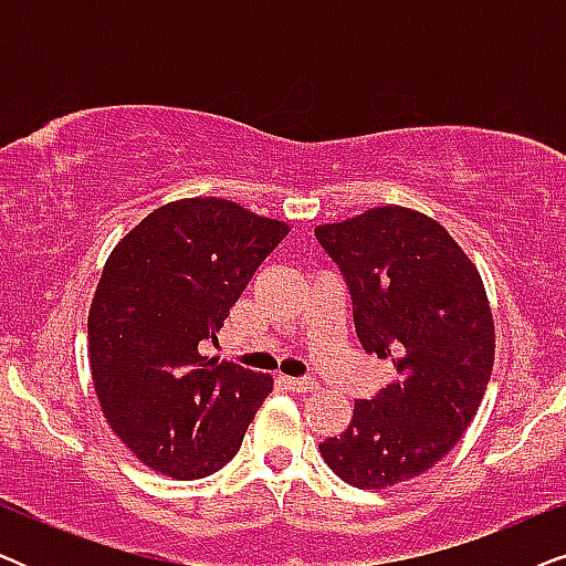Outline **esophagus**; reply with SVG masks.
I'll return each mask as SVG.
<instances>
[{
	"label": "esophagus",
	"mask_w": 566,
	"mask_h": 566,
	"mask_svg": "<svg viewBox=\"0 0 566 566\" xmlns=\"http://www.w3.org/2000/svg\"><path fill=\"white\" fill-rule=\"evenodd\" d=\"M283 384L296 394H308V391L316 389L314 378H283Z\"/></svg>",
	"instance_id": "1"
}]
</instances>
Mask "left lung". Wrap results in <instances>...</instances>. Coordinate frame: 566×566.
<instances>
[{"label":"left lung","mask_w":566,"mask_h":566,"mask_svg":"<svg viewBox=\"0 0 566 566\" xmlns=\"http://www.w3.org/2000/svg\"><path fill=\"white\" fill-rule=\"evenodd\" d=\"M314 234L343 270L360 345L397 368L319 451L347 484L386 490L436 467L474 420L494 363L490 298L459 242L415 208L376 206Z\"/></svg>","instance_id":"1"}]
</instances>
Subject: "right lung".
<instances>
[{
  "label": "right lung",
  "mask_w": 566,
  "mask_h": 566,
  "mask_svg": "<svg viewBox=\"0 0 566 566\" xmlns=\"http://www.w3.org/2000/svg\"><path fill=\"white\" fill-rule=\"evenodd\" d=\"M285 234L234 200L182 198L115 244L87 316L90 368L107 424L144 467L190 482L237 455L273 378L200 347Z\"/></svg>",
  "instance_id": "1"
}]
</instances>
